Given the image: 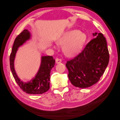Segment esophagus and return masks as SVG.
I'll list each match as a JSON object with an SVG mask.
<instances>
[{
  "instance_id": "esophagus-1",
  "label": "esophagus",
  "mask_w": 120,
  "mask_h": 120,
  "mask_svg": "<svg viewBox=\"0 0 120 120\" xmlns=\"http://www.w3.org/2000/svg\"><path fill=\"white\" fill-rule=\"evenodd\" d=\"M62 62V60H60V59L56 58V64H60Z\"/></svg>"
}]
</instances>
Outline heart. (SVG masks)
I'll use <instances>...</instances> for the list:
<instances>
[{"mask_svg": "<svg viewBox=\"0 0 120 120\" xmlns=\"http://www.w3.org/2000/svg\"><path fill=\"white\" fill-rule=\"evenodd\" d=\"M86 39L85 33L78 30H71L63 33L57 39L56 44L63 46V52L66 56L73 57L80 52Z\"/></svg>", "mask_w": 120, "mask_h": 120, "instance_id": "heart-1", "label": "heart"}]
</instances>
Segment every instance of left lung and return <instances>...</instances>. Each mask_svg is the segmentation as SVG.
<instances>
[{"label": "left lung", "instance_id": "left-lung-1", "mask_svg": "<svg viewBox=\"0 0 120 120\" xmlns=\"http://www.w3.org/2000/svg\"><path fill=\"white\" fill-rule=\"evenodd\" d=\"M93 34L95 38L86 45L81 53L66 64L68 77L76 87L86 88L97 83L109 64V55L106 40L101 33Z\"/></svg>", "mask_w": 120, "mask_h": 120}]
</instances>
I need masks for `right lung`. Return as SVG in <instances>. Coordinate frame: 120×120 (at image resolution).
Masks as SVG:
<instances>
[{"label":"right lung","mask_w":120,"mask_h":120,"mask_svg":"<svg viewBox=\"0 0 120 120\" xmlns=\"http://www.w3.org/2000/svg\"><path fill=\"white\" fill-rule=\"evenodd\" d=\"M31 38V33L27 30H23L16 38L10 55V68L15 81L23 91L29 94H42L48 91L50 88V71L55 63V60L52 56L41 57L40 66L38 72L36 76L28 82L21 81L16 73L14 68V60L18 48L30 40Z\"/></svg>","instance_id":"add662e5"}]
</instances>
